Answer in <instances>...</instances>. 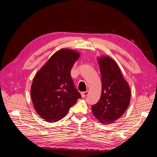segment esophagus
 <instances>
[{
	"instance_id": "esophagus-1",
	"label": "esophagus",
	"mask_w": 157,
	"mask_h": 157,
	"mask_svg": "<svg viewBox=\"0 0 157 157\" xmlns=\"http://www.w3.org/2000/svg\"><path fill=\"white\" fill-rule=\"evenodd\" d=\"M88 94V91L83 92L81 93V96H82V98H84V97H86Z\"/></svg>"
}]
</instances>
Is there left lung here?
<instances>
[{"label": "left lung", "mask_w": 157, "mask_h": 157, "mask_svg": "<svg viewBox=\"0 0 157 157\" xmlns=\"http://www.w3.org/2000/svg\"><path fill=\"white\" fill-rule=\"evenodd\" d=\"M101 77V94L92 106L94 117L104 124L113 123L124 113L130 104L131 92L116 61L109 56L98 58Z\"/></svg>", "instance_id": "1"}]
</instances>
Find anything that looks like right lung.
Segmentation results:
<instances>
[{"label":"right lung","mask_w":157,"mask_h":157,"mask_svg":"<svg viewBox=\"0 0 157 157\" xmlns=\"http://www.w3.org/2000/svg\"><path fill=\"white\" fill-rule=\"evenodd\" d=\"M78 52L63 48L52 55L33 78L31 96L36 113L46 122H55L67 115L81 98L71 76Z\"/></svg>","instance_id":"obj_1"}]
</instances>
